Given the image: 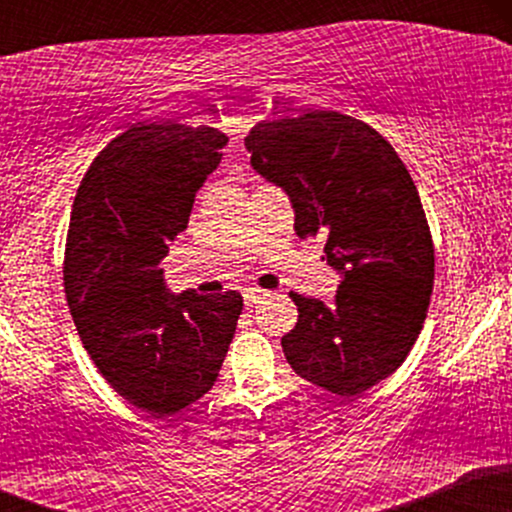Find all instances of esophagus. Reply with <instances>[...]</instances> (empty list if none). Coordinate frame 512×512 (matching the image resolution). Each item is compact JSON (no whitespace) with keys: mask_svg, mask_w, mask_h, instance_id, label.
I'll list each match as a JSON object with an SVG mask.
<instances>
[{"mask_svg":"<svg viewBox=\"0 0 512 512\" xmlns=\"http://www.w3.org/2000/svg\"><path fill=\"white\" fill-rule=\"evenodd\" d=\"M269 296H272V291H262V289H245L243 291V298H245V303H248V305L262 303L264 298H269Z\"/></svg>","mask_w":512,"mask_h":512,"instance_id":"34e87169","label":"esophagus"}]
</instances>
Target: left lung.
<instances>
[{"mask_svg":"<svg viewBox=\"0 0 512 512\" xmlns=\"http://www.w3.org/2000/svg\"><path fill=\"white\" fill-rule=\"evenodd\" d=\"M245 149L291 199L298 238L325 233L342 276L332 303L291 293L286 361L334 395H361L402 366L428 313L436 260L419 190L390 142L332 110L264 120Z\"/></svg>","mask_w":512,"mask_h":512,"instance_id":"obj_1","label":"left lung"}]
</instances>
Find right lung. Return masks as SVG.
Here are the masks:
<instances>
[{"label": "right lung", "instance_id": "obj_1", "mask_svg": "<svg viewBox=\"0 0 512 512\" xmlns=\"http://www.w3.org/2000/svg\"><path fill=\"white\" fill-rule=\"evenodd\" d=\"M226 144L204 125L129 127L74 199L64 291L76 332L117 395L156 419L214 387L243 310L236 291L170 293L161 269Z\"/></svg>", "mask_w": 512, "mask_h": 512}]
</instances>
